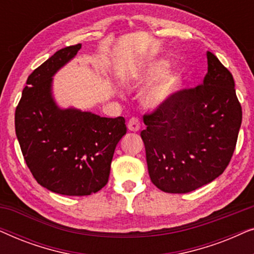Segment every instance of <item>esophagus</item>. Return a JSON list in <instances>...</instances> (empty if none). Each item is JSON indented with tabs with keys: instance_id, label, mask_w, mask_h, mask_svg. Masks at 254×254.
I'll list each match as a JSON object with an SVG mask.
<instances>
[{
	"instance_id": "esophagus-1",
	"label": "esophagus",
	"mask_w": 254,
	"mask_h": 254,
	"mask_svg": "<svg viewBox=\"0 0 254 254\" xmlns=\"http://www.w3.org/2000/svg\"><path fill=\"white\" fill-rule=\"evenodd\" d=\"M127 128H128V130H130V131H138L141 128L140 120H138L137 118H131V119L128 121Z\"/></svg>"
}]
</instances>
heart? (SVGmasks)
Returning a JSON list of instances; mask_svg holds the SVG:
<instances>
[{
  "instance_id": "obj_1",
  "label": "heart",
  "mask_w": 254,
  "mask_h": 254,
  "mask_svg": "<svg viewBox=\"0 0 254 254\" xmlns=\"http://www.w3.org/2000/svg\"><path fill=\"white\" fill-rule=\"evenodd\" d=\"M170 62L164 59L151 61L129 76V81H157L142 97V104L148 109H157L171 102L184 85L180 71H169Z\"/></svg>"
}]
</instances>
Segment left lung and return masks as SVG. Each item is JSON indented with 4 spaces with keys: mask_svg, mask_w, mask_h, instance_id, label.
<instances>
[{
    "mask_svg": "<svg viewBox=\"0 0 254 254\" xmlns=\"http://www.w3.org/2000/svg\"><path fill=\"white\" fill-rule=\"evenodd\" d=\"M201 85L143 117L149 176L166 193H189L221 176L234 154L242 107L231 72L207 52Z\"/></svg>",
    "mask_w": 254,
    "mask_h": 254,
    "instance_id": "8db88e82",
    "label": "left lung"
}]
</instances>
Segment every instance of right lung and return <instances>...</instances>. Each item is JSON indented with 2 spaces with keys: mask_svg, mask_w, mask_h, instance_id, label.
<instances>
[{
  "mask_svg": "<svg viewBox=\"0 0 254 254\" xmlns=\"http://www.w3.org/2000/svg\"><path fill=\"white\" fill-rule=\"evenodd\" d=\"M79 48L78 44L58 51L27 77L15 113L17 140L38 184L75 196L106 185L114 150L127 131L123 117L61 107L55 100L53 77Z\"/></svg>",
  "mask_w": 254,
  "mask_h": 254,
  "instance_id": "add662e5",
  "label": "right lung"
}]
</instances>
